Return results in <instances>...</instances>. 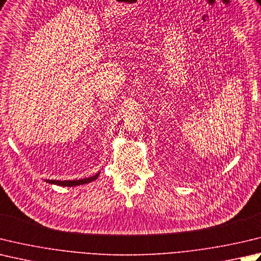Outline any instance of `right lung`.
<instances>
[{
	"instance_id": "add662e5",
	"label": "right lung",
	"mask_w": 261,
	"mask_h": 261,
	"mask_svg": "<svg viewBox=\"0 0 261 261\" xmlns=\"http://www.w3.org/2000/svg\"><path fill=\"white\" fill-rule=\"evenodd\" d=\"M98 172L97 174L90 176V177H85V178H80V180H66V181H61V180H45L46 182L50 183V185H56V186H61V187H76V186H81V185H86V183H90L95 181L97 177L99 175Z\"/></svg>"
}]
</instances>
